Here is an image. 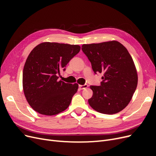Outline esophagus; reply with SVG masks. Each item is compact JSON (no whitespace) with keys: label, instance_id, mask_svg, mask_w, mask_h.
I'll return each instance as SVG.
<instances>
[{"label":"esophagus","instance_id":"1","mask_svg":"<svg viewBox=\"0 0 156 156\" xmlns=\"http://www.w3.org/2000/svg\"><path fill=\"white\" fill-rule=\"evenodd\" d=\"M88 87V84H84V85H79V88L81 89V90H83V89H85Z\"/></svg>","mask_w":156,"mask_h":156}]
</instances>
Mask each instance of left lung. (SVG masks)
<instances>
[{
    "mask_svg": "<svg viewBox=\"0 0 156 156\" xmlns=\"http://www.w3.org/2000/svg\"><path fill=\"white\" fill-rule=\"evenodd\" d=\"M86 55L96 74H103L100 86H90L93 95L89 105L107 115L119 112L129 104L138 83L137 72L132 57L117 41L83 44Z\"/></svg>",
    "mask_w": 156,
    "mask_h": 156,
    "instance_id": "obj_1",
    "label": "left lung"
}]
</instances>
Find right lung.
Returning <instances> with one entry per match:
<instances>
[{
    "label": "right lung",
    "mask_w": 156,
    "mask_h": 156,
    "mask_svg": "<svg viewBox=\"0 0 156 156\" xmlns=\"http://www.w3.org/2000/svg\"><path fill=\"white\" fill-rule=\"evenodd\" d=\"M80 49L78 45L44 42L32 50L23 68V88L35 111L52 116L69 107L79 84L58 81V75Z\"/></svg>",
    "instance_id": "1"
}]
</instances>
